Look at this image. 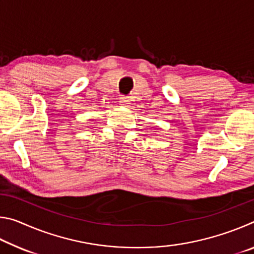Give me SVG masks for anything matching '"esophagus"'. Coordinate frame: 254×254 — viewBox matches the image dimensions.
<instances>
[{
	"label": "esophagus",
	"instance_id": "34e87169",
	"mask_svg": "<svg viewBox=\"0 0 254 254\" xmlns=\"http://www.w3.org/2000/svg\"><path fill=\"white\" fill-rule=\"evenodd\" d=\"M120 104H121L122 106H128V104H130V101H128L127 97H121L120 98Z\"/></svg>",
	"mask_w": 254,
	"mask_h": 254
}]
</instances>
